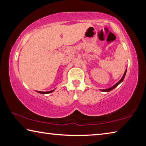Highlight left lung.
I'll list each match as a JSON object with an SVG mask.
<instances>
[{
	"label": "left lung",
	"instance_id": "1",
	"mask_svg": "<svg viewBox=\"0 0 146 146\" xmlns=\"http://www.w3.org/2000/svg\"><path fill=\"white\" fill-rule=\"evenodd\" d=\"M126 71H127V69L126 70H125V72H124V73H123V76H122V78L120 79V80L118 81V82H117V83H116L115 85H113L112 87H111V88H108V89H104V90H103V89H101V90H100V91H102V92H109V91H111V90H113V89H115L116 87H117V86L120 84L122 82V81L123 80V79H124V78H125V74H126Z\"/></svg>",
	"mask_w": 146,
	"mask_h": 146
}]
</instances>
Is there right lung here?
Returning a JSON list of instances; mask_svg holds the SVG:
<instances>
[{"mask_svg":"<svg viewBox=\"0 0 146 146\" xmlns=\"http://www.w3.org/2000/svg\"><path fill=\"white\" fill-rule=\"evenodd\" d=\"M55 89H54V90H51V91H46V92H45V91H36V92L37 93H41V94H48V93H52L53 91H55Z\"/></svg>","mask_w":146,"mask_h":146,"instance_id":"add662e5","label":"right lung"}]
</instances>
